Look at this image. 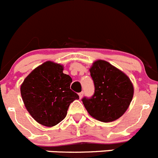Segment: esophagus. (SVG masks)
Instances as JSON below:
<instances>
[{"mask_svg": "<svg viewBox=\"0 0 158 158\" xmlns=\"http://www.w3.org/2000/svg\"><path fill=\"white\" fill-rule=\"evenodd\" d=\"M79 97H80V99H81L82 98V96H83V95H84V92L82 91V92H81V93H79Z\"/></svg>", "mask_w": 158, "mask_h": 158, "instance_id": "1", "label": "esophagus"}]
</instances>
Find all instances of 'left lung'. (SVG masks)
<instances>
[{
	"label": "left lung",
	"instance_id": "left-lung-1",
	"mask_svg": "<svg viewBox=\"0 0 158 158\" xmlns=\"http://www.w3.org/2000/svg\"><path fill=\"white\" fill-rule=\"evenodd\" d=\"M89 70L94 94L81 99L84 106L97 120L112 122L129 107L134 95L133 85L125 73L106 61H96Z\"/></svg>",
	"mask_w": 158,
	"mask_h": 158
}]
</instances>
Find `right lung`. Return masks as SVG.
Wrapping results in <instances>:
<instances>
[{"label": "right lung", "instance_id": "right-lung-1", "mask_svg": "<svg viewBox=\"0 0 158 158\" xmlns=\"http://www.w3.org/2000/svg\"><path fill=\"white\" fill-rule=\"evenodd\" d=\"M62 71V65L47 62L32 71L20 88L25 107L43 126H55L63 120L71 103L79 99L70 89L72 78Z\"/></svg>", "mask_w": 158, "mask_h": 158}]
</instances>
